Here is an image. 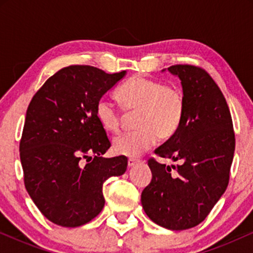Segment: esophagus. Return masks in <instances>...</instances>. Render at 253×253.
<instances>
[{
  "mask_svg": "<svg viewBox=\"0 0 253 253\" xmlns=\"http://www.w3.org/2000/svg\"><path fill=\"white\" fill-rule=\"evenodd\" d=\"M140 163V161L139 159H135V158H128V168H133L134 165Z\"/></svg>",
  "mask_w": 253,
  "mask_h": 253,
  "instance_id": "obj_1",
  "label": "esophagus"
}]
</instances>
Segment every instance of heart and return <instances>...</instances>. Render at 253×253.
I'll list each match as a JSON object with an SVG mask.
<instances>
[{
  "instance_id": "b5f03b06",
  "label": "heart",
  "mask_w": 253,
  "mask_h": 253,
  "mask_svg": "<svg viewBox=\"0 0 253 253\" xmlns=\"http://www.w3.org/2000/svg\"><path fill=\"white\" fill-rule=\"evenodd\" d=\"M119 100L128 114H136V130L123 133L113 140L117 155L138 157L156 144L158 136L169 139L178 130L184 115V95L179 89L159 81L134 76L118 90ZM96 118L107 132L117 133L123 115L112 101L101 97L96 103Z\"/></svg>"
}]
</instances>
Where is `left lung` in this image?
I'll return each instance as SVG.
<instances>
[{"instance_id": "left-lung-1", "label": "left lung", "mask_w": 253, "mask_h": 253, "mask_svg": "<svg viewBox=\"0 0 253 253\" xmlns=\"http://www.w3.org/2000/svg\"><path fill=\"white\" fill-rule=\"evenodd\" d=\"M168 71L181 81L184 115L178 130L155 153L179 164L150 159L152 179L141 193V205L157 225L183 231L202 222L225 193L236 139L227 102L207 72L193 65Z\"/></svg>"}]
</instances>
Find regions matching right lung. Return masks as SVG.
Instances as JSON below:
<instances>
[{"label":"right lung","mask_w":253,"mask_h":253,"mask_svg":"<svg viewBox=\"0 0 253 253\" xmlns=\"http://www.w3.org/2000/svg\"><path fill=\"white\" fill-rule=\"evenodd\" d=\"M125 76L126 71L68 66L48 78L28 106L20 141L25 187L56 225L91 221L104 206V181L127 169L125 156L102 157L110 143L95 112L97 101Z\"/></svg>","instance_id":"1"}]
</instances>
